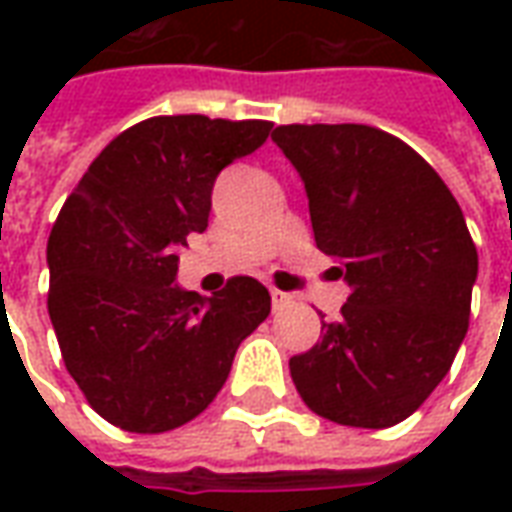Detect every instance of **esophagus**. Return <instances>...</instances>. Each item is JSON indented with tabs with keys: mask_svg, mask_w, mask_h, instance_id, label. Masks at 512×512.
Wrapping results in <instances>:
<instances>
[{
	"mask_svg": "<svg viewBox=\"0 0 512 512\" xmlns=\"http://www.w3.org/2000/svg\"><path fill=\"white\" fill-rule=\"evenodd\" d=\"M290 301V296L288 293H282V290H271V304H274V310H279V307H285V304H288Z\"/></svg>",
	"mask_w": 512,
	"mask_h": 512,
	"instance_id": "1",
	"label": "esophagus"
}]
</instances>
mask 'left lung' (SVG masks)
Masks as SVG:
<instances>
[{
    "instance_id": "1",
    "label": "left lung",
    "mask_w": 512,
    "mask_h": 512,
    "mask_svg": "<svg viewBox=\"0 0 512 512\" xmlns=\"http://www.w3.org/2000/svg\"><path fill=\"white\" fill-rule=\"evenodd\" d=\"M271 139L304 180L315 244L351 296L321 340L290 359L301 400L351 428L417 411L469 329L477 249L425 158L370 126H279Z\"/></svg>"
}]
</instances>
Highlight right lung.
Returning <instances> with one entry per match:
<instances>
[{"label":"right lung","instance_id":"right-lung-1","mask_svg":"<svg viewBox=\"0 0 512 512\" xmlns=\"http://www.w3.org/2000/svg\"><path fill=\"white\" fill-rule=\"evenodd\" d=\"M268 131V120L150 117L115 136L62 205L46 249L49 315L68 373L117 428L164 433L202 414L268 318L271 296L252 277L211 299L175 285L219 172Z\"/></svg>","mask_w":512,"mask_h":512}]
</instances>
